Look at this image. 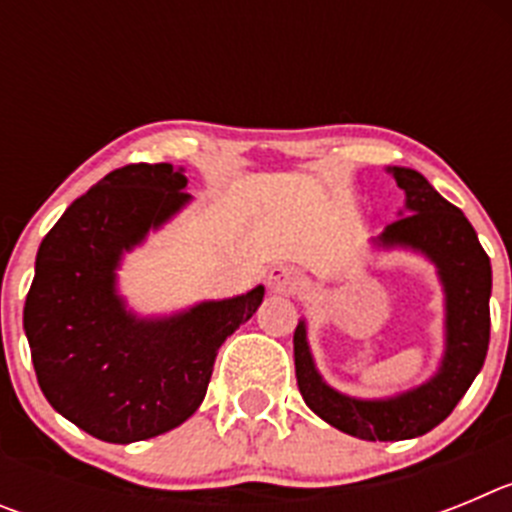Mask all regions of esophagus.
I'll use <instances>...</instances> for the list:
<instances>
[{
  "label": "esophagus",
  "mask_w": 512,
  "mask_h": 512,
  "mask_svg": "<svg viewBox=\"0 0 512 512\" xmlns=\"http://www.w3.org/2000/svg\"><path fill=\"white\" fill-rule=\"evenodd\" d=\"M302 284H305V279H302L300 271L292 269V266H277V269L269 274V287L274 289V292H282V295H292V292H297Z\"/></svg>",
  "instance_id": "obj_1"
}]
</instances>
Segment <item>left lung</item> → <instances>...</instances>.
Returning <instances> with one entry per match:
<instances>
[{"mask_svg": "<svg viewBox=\"0 0 512 512\" xmlns=\"http://www.w3.org/2000/svg\"><path fill=\"white\" fill-rule=\"evenodd\" d=\"M397 187L408 194V215L387 225L382 246L423 251L446 287V356L428 384L392 400H354L338 395L312 366L305 323L295 330V372L302 400L312 413L348 436L364 441H405L433 431L449 418L456 402L485 364L490 346L492 266L464 212L446 202L413 169L392 166Z\"/></svg>", "mask_w": 512, "mask_h": 512, "instance_id": "obj_1", "label": "left lung"}]
</instances>
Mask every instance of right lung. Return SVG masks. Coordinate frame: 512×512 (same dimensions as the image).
Listing matches in <instances>:
<instances>
[{
    "instance_id": "add662e5",
    "label": "right lung",
    "mask_w": 512,
    "mask_h": 512,
    "mask_svg": "<svg viewBox=\"0 0 512 512\" xmlns=\"http://www.w3.org/2000/svg\"><path fill=\"white\" fill-rule=\"evenodd\" d=\"M171 164H128L71 202L48 230L25 300V333L45 400L99 441L133 443L182 425L205 400L217 348L264 287L202 302L169 320H135L115 295L122 251L189 194Z\"/></svg>"
}]
</instances>
